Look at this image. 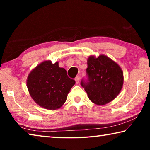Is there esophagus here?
I'll use <instances>...</instances> for the list:
<instances>
[{"instance_id": "esophagus-1", "label": "esophagus", "mask_w": 150, "mask_h": 150, "mask_svg": "<svg viewBox=\"0 0 150 150\" xmlns=\"http://www.w3.org/2000/svg\"><path fill=\"white\" fill-rule=\"evenodd\" d=\"M79 79H80V77H79V75H77V77H75V79L76 84H78V83H79Z\"/></svg>"}]
</instances>
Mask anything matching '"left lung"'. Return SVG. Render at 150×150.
Listing matches in <instances>:
<instances>
[{"label": "left lung", "mask_w": 150, "mask_h": 150, "mask_svg": "<svg viewBox=\"0 0 150 150\" xmlns=\"http://www.w3.org/2000/svg\"><path fill=\"white\" fill-rule=\"evenodd\" d=\"M87 79H82L81 85L88 98L97 105L111 102L122 88V70L117 63L105 55L98 57L91 55L87 59Z\"/></svg>", "instance_id": "8db88e82"}]
</instances>
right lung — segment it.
Returning <instances> with one entry per match:
<instances>
[{
  "mask_svg": "<svg viewBox=\"0 0 150 150\" xmlns=\"http://www.w3.org/2000/svg\"><path fill=\"white\" fill-rule=\"evenodd\" d=\"M27 87L35 103L48 110H56L62 106L67 94L75 84L64 68L58 62L45 61L37 65L28 76Z\"/></svg>",
  "mask_w": 150,
  "mask_h": 150,
  "instance_id": "right-lung-1",
  "label": "right lung"
}]
</instances>
